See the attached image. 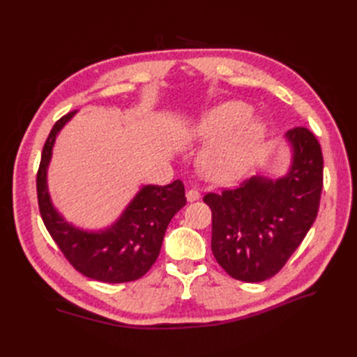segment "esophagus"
<instances>
[{
	"instance_id": "obj_1",
	"label": "esophagus",
	"mask_w": 357,
	"mask_h": 357,
	"mask_svg": "<svg viewBox=\"0 0 357 357\" xmlns=\"http://www.w3.org/2000/svg\"><path fill=\"white\" fill-rule=\"evenodd\" d=\"M186 197H188L189 202H193V201H197V199L201 198V192L198 189H189L188 193H186Z\"/></svg>"
}]
</instances>
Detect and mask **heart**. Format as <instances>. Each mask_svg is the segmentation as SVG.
I'll return each mask as SVG.
<instances>
[{"mask_svg": "<svg viewBox=\"0 0 357 357\" xmlns=\"http://www.w3.org/2000/svg\"><path fill=\"white\" fill-rule=\"evenodd\" d=\"M250 105L231 101L202 117L198 134L215 139L202 155V167L214 180H234L252 164L265 138V125L248 119Z\"/></svg>", "mask_w": 357, "mask_h": 357, "instance_id": "obj_1", "label": "heart"}]
</instances>
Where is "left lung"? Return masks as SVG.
Segmentation results:
<instances>
[{
  "mask_svg": "<svg viewBox=\"0 0 357 357\" xmlns=\"http://www.w3.org/2000/svg\"><path fill=\"white\" fill-rule=\"evenodd\" d=\"M294 147L287 176L247 178L232 189L207 193L211 250L232 278L259 283L274 277L314 223L323 189V155L308 128L289 129Z\"/></svg>",
  "mask_w": 357,
  "mask_h": 357,
  "instance_id": "left-lung-1",
  "label": "left lung"
}]
</instances>
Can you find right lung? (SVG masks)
<instances>
[{
  "mask_svg": "<svg viewBox=\"0 0 357 357\" xmlns=\"http://www.w3.org/2000/svg\"><path fill=\"white\" fill-rule=\"evenodd\" d=\"M73 114L67 113L53 125L43 147L37 171L41 219L75 271L102 283L134 282L156 262L168 223L186 205L185 186L180 180L167 186H144L107 231L84 232L66 223L50 202L46 171L55 138Z\"/></svg>",
  "mask_w": 357,
  "mask_h": 357,
  "instance_id": "add662e5",
  "label": "right lung"
}]
</instances>
